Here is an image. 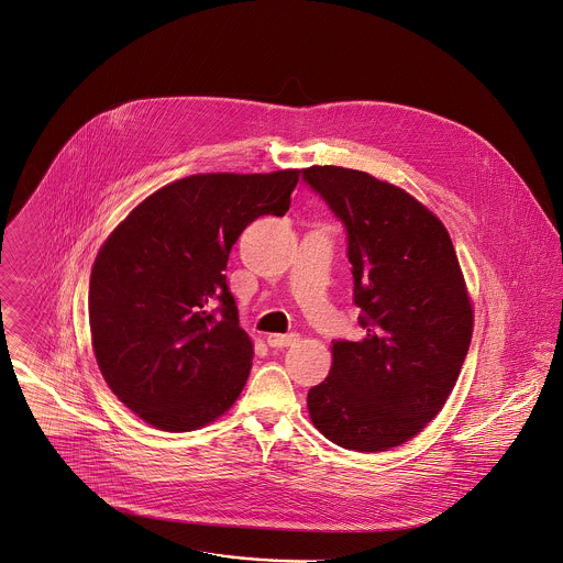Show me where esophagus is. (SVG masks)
Wrapping results in <instances>:
<instances>
[{
  "mask_svg": "<svg viewBox=\"0 0 563 563\" xmlns=\"http://www.w3.org/2000/svg\"><path fill=\"white\" fill-rule=\"evenodd\" d=\"M298 341L296 333H287V335H269L267 343L272 347H287V345H294Z\"/></svg>",
  "mask_w": 563,
  "mask_h": 563,
  "instance_id": "34e87169",
  "label": "esophagus"
}]
</instances>
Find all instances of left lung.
Listing matches in <instances>:
<instances>
[{"label": "left lung", "instance_id": "left-lung-1", "mask_svg": "<svg viewBox=\"0 0 563 563\" xmlns=\"http://www.w3.org/2000/svg\"><path fill=\"white\" fill-rule=\"evenodd\" d=\"M347 234L365 338L333 341L309 389L316 429L341 449L380 452L446 405L472 339V302L444 224L405 189L335 165L302 169Z\"/></svg>", "mask_w": 563, "mask_h": 563}]
</instances>
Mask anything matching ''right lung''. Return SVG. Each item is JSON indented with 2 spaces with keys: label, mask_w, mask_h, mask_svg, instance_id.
<instances>
[{
  "label": "right lung",
  "mask_w": 563,
  "mask_h": 563,
  "mask_svg": "<svg viewBox=\"0 0 563 563\" xmlns=\"http://www.w3.org/2000/svg\"><path fill=\"white\" fill-rule=\"evenodd\" d=\"M300 169L196 174L145 198L98 252L89 324L114 396L161 431L225 413L252 365L228 289V254L245 225L283 218Z\"/></svg>",
  "instance_id": "obj_1"
}]
</instances>
